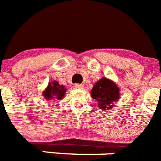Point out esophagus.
Listing matches in <instances>:
<instances>
[{"label": "esophagus", "instance_id": "34e87169", "mask_svg": "<svg viewBox=\"0 0 161 161\" xmlns=\"http://www.w3.org/2000/svg\"><path fill=\"white\" fill-rule=\"evenodd\" d=\"M84 86L82 84H75V88H76V89H82Z\"/></svg>", "mask_w": 161, "mask_h": 161}]
</instances>
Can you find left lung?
I'll return each mask as SVG.
<instances>
[{"label":"left lung","mask_w":161,"mask_h":161,"mask_svg":"<svg viewBox=\"0 0 161 161\" xmlns=\"http://www.w3.org/2000/svg\"><path fill=\"white\" fill-rule=\"evenodd\" d=\"M92 97L97 101L102 110L114 108V102L120 97V89L115 82L106 77L102 78L95 84L91 90Z\"/></svg>","instance_id":"1"}]
</instances>
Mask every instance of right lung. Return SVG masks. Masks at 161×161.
Listing matches in <instances>:
<instances>
[{
  "mask_svg": "<svg viewBox=\"0 0 161 161\" xmlns=\"http://www.w3.org/2000/svg\"><path fill=\"white\" fill-rule=\"evenodd\" d=\"M66 90L64 86L59 85L58 82L53 80L49 83L47 88L43 92V96L47 100H52L53 98L60 100L64 97Z\"/></svg>",
  "mask_w": 161,
  "mask_h": 161,
  "instance_id": "obj_1",
  "label": "right lung"
}]
</instances>
